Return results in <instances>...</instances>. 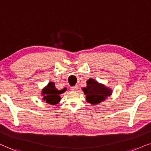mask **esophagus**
I'll list each match as a JSON object with an SVG mask.
<instances>
[{
    "label": "esophagus",
    "instance_id": "34e87169",
    "mask_svg": "<svg viewBox=\"0 0 151 151\" xmlns=\"http://www.w3.org/2000/svg\"><path fill=\"white\" fill-rule=\"evenodd\" d=\"M78 87L77 86L71 87V90L73 91V92H76V91L78 90Z\"/></svg>",
    "mask_w": 151,
    "mask_h": 151
}]
</instances>
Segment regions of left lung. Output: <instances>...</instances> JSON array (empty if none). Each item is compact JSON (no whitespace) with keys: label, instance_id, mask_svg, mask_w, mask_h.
Listing matches in <instances>:
<instances>
[{"label":"left lung","instance_id":"left-lung-1","mask_svg":"<svg viewBox=\"0 0 151 151\" xmlns=\"http://www.w3.org/2000/svg\"><path fill=\"white\" fill-rule=\"evenodd\" d=\"M86 83V87L81 89L86 95V101L91 105H97L105 101L112 94L111 88L103 83H100L94 78H90Z\"/></svg>","mask_w":151,"mask_h":151}]
</instances>
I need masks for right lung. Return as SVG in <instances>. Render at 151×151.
Instances as JSON below:
<instances>
[{
	"label": "right lung",
	"mask_w": 151,
	"mask_h": 151,
	"mask_svg": "<svg viewBox=\"0 0 151 151\" xmlns=\"http://www.w3.org/2000/svg\"><path fill=\"white\" fill-rule=\"evenodd\" d=\"M66 91V88H64L62 90H58L55 86L54 82H49L46 86L42 90L41 94L42 100L46 101V103L52 105H55L60 102L61 97L59 95Z\"/></svg>",
	"instance_id": "add662e5"
}]
</instances>
